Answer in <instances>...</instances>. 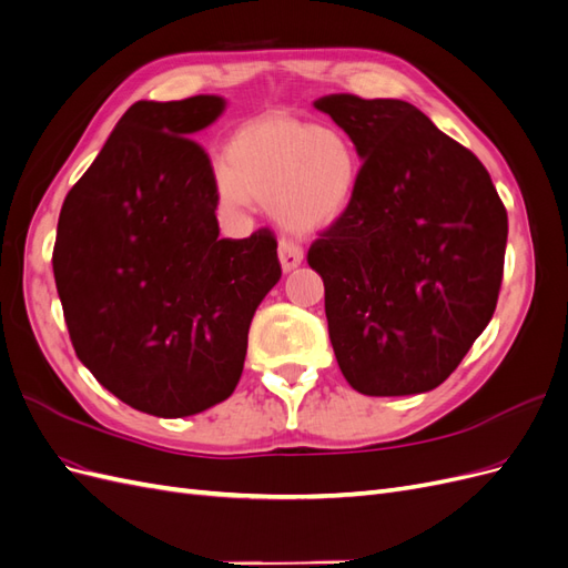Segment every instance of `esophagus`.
Instances as JSON below:
<instances>
[{"instance_id":"34e87169","label":"esophagus","mask_w":568,"mask_h":568,"mask_svg":"<svg viewBox=\"0 0 568 568\" xmlns=\"http://www.w3.org/2000/svg\"><path fill=\"white\" fill-rule=\"evenodd\" d=\"M277 253H280V263H282L284 272L296 270L303 263V248L294 242H288V239H282Z\"/></svg>"}]
</instances>
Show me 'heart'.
I'll use <instances>...</instances> for the list:
<instances>
[{
	"mask_svg": "<svg viewBox=\"0 0 568 568\" xmlns=\"http://www.w3.org/2000/svg\"><path fill=\"white\" fill-rule=\"evenodd\" d=\"M359 175L363 165L348 136L272 113L234 130L215 186L230 211L257 201L270 205L286 230L317 234L348 213Z\"/></svg>",
	"mask_w": 568,
	"mask_h": 568,
	"instance_id": "heart-1",
	"label": "heart"
}]
</instances>
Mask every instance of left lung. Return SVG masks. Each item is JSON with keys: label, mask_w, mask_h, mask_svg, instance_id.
<instances>
[{"label": "left lung", "mask_w": 568, "mask_h": 568, "mask_svg": "<svg viewBox=\"0 0 568 568\" xmlns=\"http://www.w3.org/2000/svg\"><path fill=\"white\" fill-rule=\"evenodd\" d=\"M313 106L363 161L348 213L307 251L336 363L363 395L432 390L495 313L505 205L484 163L409 101L329 94Z\"/></svg>", "instance_id": "left-lung-1"}]
</instances>
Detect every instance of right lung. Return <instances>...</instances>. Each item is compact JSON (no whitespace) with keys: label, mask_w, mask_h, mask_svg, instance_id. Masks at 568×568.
<instances>
[{"label":"right lung","mask_w":568,"mask_h":568,"mask_svg":"<svg viewBox=\"0 0 568 568\" xmlns=\"http://www.w3.org/2000/svg\"><path fill=\"white\" fill-rule=\"evenodd\" d=\"M227 101H136L68 192L54 280L80 363L153 417L199 415L242 379L248 326L280 282L267 230L220 239L217 186L189 136Z\"/></svg>","instance_id":"add662e5"}]
</instances>
